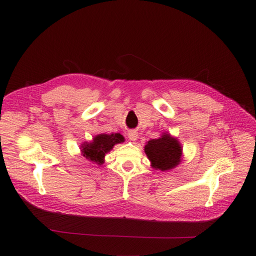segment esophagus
I'll return each instance as SVG.
<instances>
[{
	"mask_svg": "<svg viewBox=\"0 0 256 256\" xmlns=\"http://www.w3.org/2000/svg\"><path fill=\"white\" fill-rule=\"evenodd\" d=\"M138 138V134L136 131L130 130L129 132H128V138H129L130 141H136Z\"/></svg>",
	"mask_w": 256,
	"mask_h": 256,
	"instance_id": "obj_1",
	"label": "esophagus"
}]
</instances>
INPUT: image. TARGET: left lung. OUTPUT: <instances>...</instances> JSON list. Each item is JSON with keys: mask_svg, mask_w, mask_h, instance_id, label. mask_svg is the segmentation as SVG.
<instances>
[{"mask_svg": "<svg viewBox=\"0 0 256 256\" xmlns=\"http://www.w3.org/2000/svg\"><path fill=\"white\" fill-rule=\"evenodd\" d=\"M144 150L152 161V166L156 170L168 171L180 162V144L170 134H164L159 138H152L148 141Z\"/></svg>", "mask_w": 256, "mask_h": 256, "instance_id": "1", "label": "left lung"}]
</instances>
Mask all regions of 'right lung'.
<instances>
[{
  "instance_id": "right-lung-1",
  "label": "right lung",
  "mask_w": 256,
  "mask_h": 256,
  "mask_svg": "<svg viewBox=\"0 0 256 256\" xmlns=\"http://www.w3.org/2000/svg\"><path fill=\"white\" fill-rule=\"evenodd\" d=\"M122 142H124V138L120 134H99L94 138L92 143L83 144L81 150L86 159L94 161L98 164H102L104 162V154L110 152L115 144Z\"/></svg>"
}]
</instances>
